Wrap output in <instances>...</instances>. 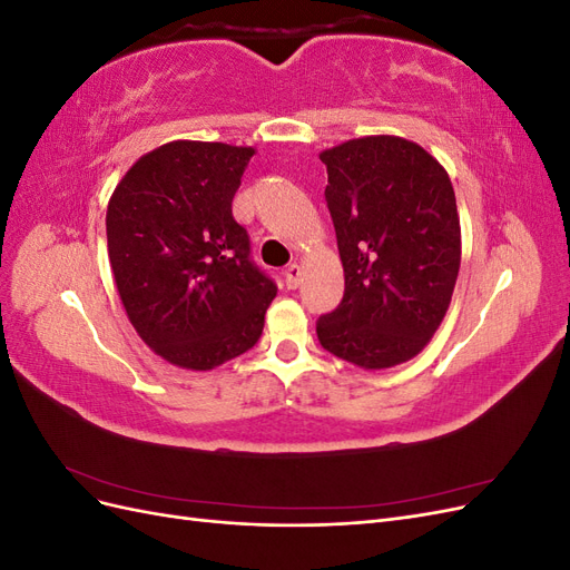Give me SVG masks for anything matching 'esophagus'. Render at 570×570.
Masks as SVG:
<instances>
[{
    "label": "esophagus",
    "instance_id": "obj_1",
    "mask_svg": "<svg viewBox=\"0 0 570 570\" xmlns=\"http://www.w3.org/2000/svg\"><path fill=\"white\" fill-rule=\"evenodd\" d=\"M283 278H285L287 289H297L299 283H302V266H299V264H289V266L283 271Z\"/></svg>",
    "mask_w": 570,
    "mask_h": 570
}]
</instances>
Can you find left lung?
Masks as SVG:
<instances>
[{
  "instance_id": "obj_1",
  "label": "left lung",
  "mask_w": 570,
  "mask_h": 570,
  "mask_svg": "<svg viewBox=\"0 0 570 570\" xmlns=\"http://www.w3.org/2000/svg\"><path fill=\"white\" fill-rule=\"evenodd\" d=\"M344 297L316 321L321 347L366 371L416 356L452 302L461 266L454 187L404 137L368 135L321 151Z\"/></svg>"
}]
</instances>
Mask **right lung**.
Instances as JSON below:
<instances>
[{"label": "right lung", "mask_w": 570, "mask_h": 570, "mask_svg": "<svg viewBox=\"0 0 570 570\" xmlns=\"http://www.w3.org/2000/svg\"><path fill=\"white\" fill-rule=\"evenodd\" d=\"M252 147L176 140L137 159L107 209L114 281L132 327L168 364L212 371L252 350L275 283L233 218Z\"/></svg>", "instance_id": "obj_1"}]
</instances>
